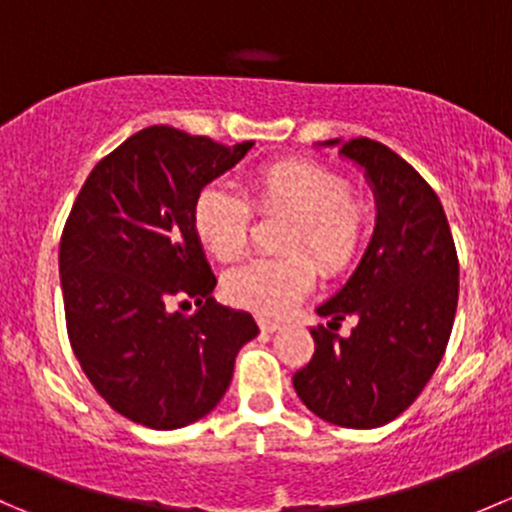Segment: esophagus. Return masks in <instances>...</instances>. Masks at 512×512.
Masks as SVG:
<instances>
[{
  "mask_svg": "<svg viewBox=\"0 0 512 512\" xmlns=\"http://www.w3.org/2000/svg\"><path fill=\"white\" fill-rule=\"evenodd\" d=\"M257 324H260V329H262V332H265V334H272V332H277V329L282 327L280 322H272V319H265V317H260V319H257Z\"/></svg>",
  "mask_w": 512,
  "mask_h": 512,
  "instance_id": "esophagus-1",
  "label": "esophagus"
}]
</instances>
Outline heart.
<instances>
[{"instance_id":"obj_1","label":"heart","mask_w":512,"mask_h":512,"mask_svg":"<svg viewBox=\"0 0 512 512\" xmlns=\"http://www.w3.org/2000/svg\"><path fill=\"white\" fill-rule=\"evenodd\" d=\"M260 215H292L285 257H257L225 275L227 302L250 309L260 317H282L317 282V266L302 251L318 260L327 277H339L359 260L366 242L369 215L352 195L347 180L327 165L312 160H277L250 178V203L225 185H205L195 195L190 220L200 245L232 262L247 250L252 209Z\"/></svg>"}]
</instances>
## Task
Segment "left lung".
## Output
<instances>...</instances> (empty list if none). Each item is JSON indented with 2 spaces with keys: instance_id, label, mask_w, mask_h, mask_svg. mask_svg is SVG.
<instances>
[{
  "instance_id": "1",
  "label": "left lung",
  "mask_w": 512,
  "mask_h": 512,
  "mask_svg": "<svg viewBox=\"0 0 512 512\" xmlns=\"http://www.w3.org/2000/svg\"><path fill=\"white\" fill-rule=\"evenodd\" d=\"M342 156L364 168L379 215L354 275L317 307L332 322L312 329L314 354L292 384L324 421L376 428L414 404L446 354L458 255L441 200L404 158L371 138L342 143ZM347 316L357 324L339 338L331 329Z\"/></svg>"
}]
</instances>
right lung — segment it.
Returning <instances> with one entry per match:
<instances>
[{"label":"right lung","mask_w":512,"mask_h":512,"mask_svg":"<svg viewBox=\"0 0 512 512\" xmlns=\"http://www.w3.org/2000/svg\"><path fill=\"white\" fill-rule=\"evenodd\" d=\"M250 148L143 128L98 160L66 218L59 272L71 349L133 423L170 431L210 414L240 347L260 332L252 314L210 297L218 280L190 220L200 188ZM180 301L199 312L175 313Z\"/></svg>","instance_id":"obj_1"}]
</instances>
